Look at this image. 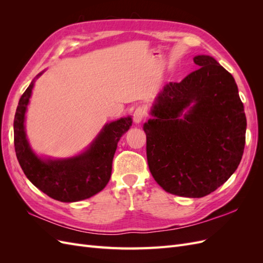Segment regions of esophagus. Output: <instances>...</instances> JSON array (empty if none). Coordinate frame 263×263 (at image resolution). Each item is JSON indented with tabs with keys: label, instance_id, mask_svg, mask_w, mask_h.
<instances>
[{
	"label": "esophagus",
	"instance_id": "1",
	"mask_svg": "<svg viewBox=\"0 0 263 263\" xmlns=\"http://www.w3.org/2000/svg\"><path fill=\"white\" fill-rule=\"evenodd\" d=\"M146 117V110L144 107H137L135 109L133 118H134V122L136 124H140L142 122V119Z\"/></svg>",
	"mask_w": 263,
	"mask_h": 263
}]
</instances>
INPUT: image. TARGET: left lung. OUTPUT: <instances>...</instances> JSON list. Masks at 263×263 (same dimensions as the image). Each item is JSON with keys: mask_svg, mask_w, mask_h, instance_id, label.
I'll use <instances>...</instances> for the list:
<instances>
[{"mask_svg": "<svg viewBox=\"0 0 263 263\" xmlns=\"http://www.w3.org/2000/svg\"><path fill=\"white\" fill-rule=\"evenodd\" d=\"M193 60L200 68L163 86L142 128L158 184L174 195L203 197L239 165L247 119L234 77L211 55Z\"/></svg>", "mask_w": 263, "mask_h": 263, "instance_id": "obj_1", "label": "left lung"}]
</instances>
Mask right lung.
Listing matches in <instances>:
<instances>
[{"mask_svg":"<svg viewBox=\"0 0 263 263\" xmlns=\"http://www.w3.org/2000/svg\"><path fill=\"white\" fill-rule=\"evenodd\" d=\"M38 73L20 99L14 118V146L22 170L33 184L53 200L65 203L86 200L106 186L112 174L117 144L130 128V116L105 124L90 146L70 158L39 157L31 149L25 130V114Z\"/></svg>","mask_w":263,"mask_h":263,"instance_id":"right-lung-1","label":"right lung"}]
</instances>
